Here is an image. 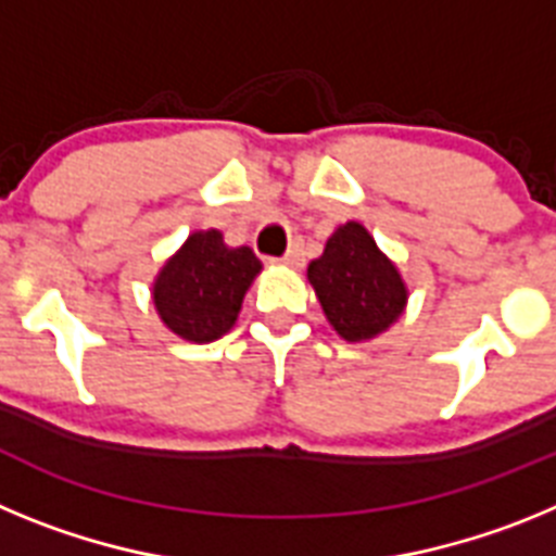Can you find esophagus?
<instances>
[{
    "label": "esophagus",
    "instance_id": "34e87169",
    "mask_svg": "<svg viewBox=\"0 0 556 556\" xmlns=\"http://www.w3.org/2000/svg\"><path fill=\"white\" fill-rule=\"evenodd\" d=\"M278 264H283V267H301V264H303V244L301 242L289 244V250L281 255V258H278Z\"/></svg>",
    "mask_w": 556,
    "mask_h": 556
}]
</instances>
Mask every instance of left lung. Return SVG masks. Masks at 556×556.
<instances>
[{"instance_id": "8db88e82", "label": "left lung", "mask_w": 556, "mask_h": 556, "mask_svg": "<svg viewBox=\"0 0 556 556\" xmlns=\"http://www.w3.org/2000/svg\"><path fill=\"white\" fill-rule=\"evenodd\" d=\"M308 283L333 331L348 342H365L387 331L404 314L409 298L395 264L358 223L333 230L320 258L308 264Z\"/></svg>"}]
</instances>
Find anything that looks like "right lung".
Masks as SVG:
<instances>
[{"mask_svg":"<svg viewBox=\"0 0 556 556\" xmlns=\"http://www.w3.org/2000/svg\"><path fill=\"white\" fill-rule=\"evenodd\" d=\"M262 262L250 248H228L219 230H198L161 267L152 303L169 331L214 342L233 328Z\"/></svg>","mask_w":556,"mask_h":556,"instance_id":"obj_1","label":"right lung"}]
</instances>
